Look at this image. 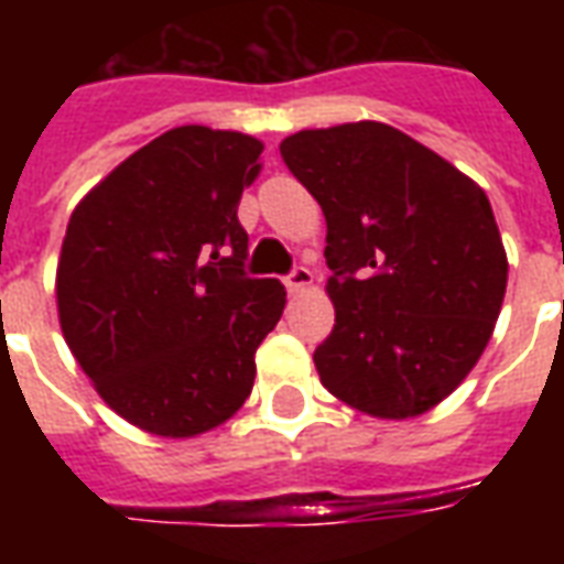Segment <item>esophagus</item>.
I'll return each mask as SVG.
<instances>
[{
    "label": "esophagus",
    "mask_w": 564,
    "mask_h": 564,
    "mask_svg": "<svg viewBox=\"0 0 564 564\" xmlns=\"http://www.w3.org/2000/svg\"><path fill=\"white\" fill-rule=\"evenodd\" d=\"M283 283H286L290 293H305L307 286L314 283V271L305 269V265H295V269L283 278Z\"/></svg>",
    "instance_id": "obj_1"
}]
</instances>
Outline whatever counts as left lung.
<instances>
[{"label": "left lung", "mask_w": 564, "mask_h": 564, "mask_svg": "<svg viewBox=\"0 0 564 564\" xmlns=\"http://www.w3.org/2000/svg\"><path fill=\"white\" fill-rule=\"evenodd\" d=\"M281 156L326 217L335 329L314 350L323 387L380 420L432 411L477 366L505 302L489 198L375 120L302 129Z\"/></svg>", "instance_id": "left-lung-1"}]
</instances>
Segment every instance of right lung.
<instances>
[{"instance_id": "1", "label": "right lung", "mask_w": 564, "mask_h": 564, "mask_svg": "<svg viewBox=\"0 0 564 564\" xmlns=\"http://www.w3.org/2000/svg\"><path fill=\"white\" fill-rule=\"evenodd\" d=\"M259 153L245 132L169 129L72 210L56 265L63 338L105 404L150 435L226 423L283 314V283L245 274L238 202Z\"/></svg>"}]
</instances>
